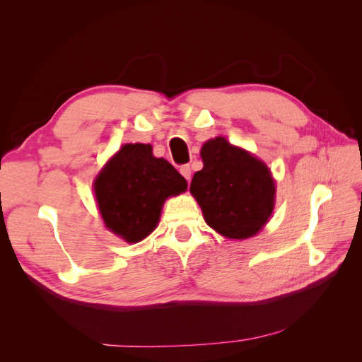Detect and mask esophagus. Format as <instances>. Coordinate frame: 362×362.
<instances>
[{"label": "esophagus", "mask_w": 362, "mask_h": 362, "mask_svg": "<svg viewBox=\"0 0 362 362\" xmlns=\"http://www.w3.org/2000/svg\"><path fill=\"white\" fill-rule=\"evenodd\" d=\"M180 172H181V175H182L185 180L190 181V178H192V168L189 166V164H184V166H181Z\"/></svg>", "instance_id": "obj_1"}]
</instances>
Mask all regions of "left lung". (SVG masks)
I'll return each instance as SVG.
<instances>
[{
    "label": "left lung",
    "instance_id": "left-lung-1",
    "mask_svg": "<svg viewBox=\"0 0 362 362\" xmlns=\"http://www.w3.org/2000/svg\"><path fill=\"white\" fill-rule=\"evenodd\" d=\"M202 170L193 175L190 193L208 226L233 240L254 237L275 206V181L264 161L229 144L225 137L205 141Z\"/></svg>",
    "mask_w": 362,
    "mask_h": 362
}]
</instances>
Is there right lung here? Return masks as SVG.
Listing matches in <instances>:
<instances>
[{
    "mask_svg": "<svg viewBox=\"0 0 362 362\" xmlns=\"http://www.w3.org/2000/svg\"><path fill=\"white\" fill-rule=\"evenodd\" d=\"M93 189L105 226L139 243L156 229L164 201L187 190V181L168 160L152 156L151 145L127 144L105 163Z\"/></svg>",
    "mask_w": 362,
    "mask_h": 362,
    "instance_id": "obj_1",
    "label": "right lung"
}]
</instances>
